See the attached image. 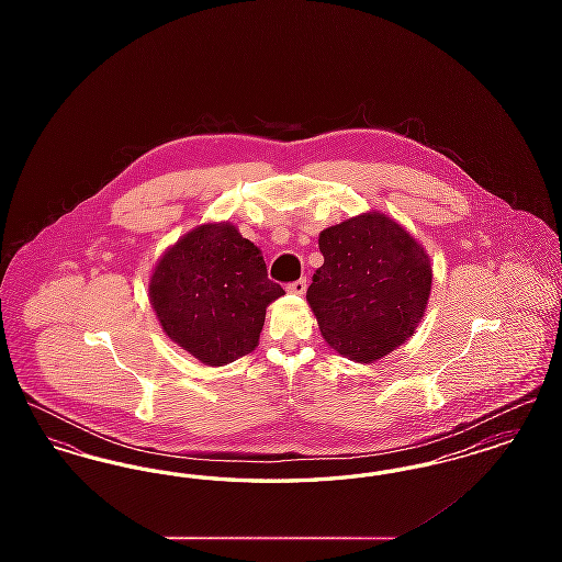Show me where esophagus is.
Masks as SVG:
<instances>
[{
  "label": "esophagus",
  "instance_id": "esophagus-1",
  "mask_svg": "<svg viewBox=\"0 0 562 562\" xmlns=\"http://www.w3.org/2000/svg\"><path fill=\"white\" fill-rule=\"evenodd\" d=\"M307 289V280H296L293 284H289V293L303 294Z\"/></svg>",
  "mask_w": 562,
  "mask_h": 562
}]
</instances>
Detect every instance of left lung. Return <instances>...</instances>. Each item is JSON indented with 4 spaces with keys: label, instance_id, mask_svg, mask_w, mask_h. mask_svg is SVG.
Segmentation results:
<instances>
[{
    "label": "left lung",
    "instance_id": "obj_1",
    "mask_svg": "<svg viewBox=\"0 0 562 562\" xmlns=\"http://www.w3.org/2000/svg\"><path fill=\"white\" fill-rule=\"evenodd\" d=\"M324 263L307 303L324 341L371 364L413 337L431 293L426 248L390 214L369 211L322 229Z\"/></svg>",
    "mask_w": 562,
    "mask_h": 562
}]
</instances>
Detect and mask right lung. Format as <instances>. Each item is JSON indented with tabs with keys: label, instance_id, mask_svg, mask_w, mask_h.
<instances>
[{
	"label": "right lung",
	"instance_id": "obj_1",
	"mask_svg": "<svg viewBox=\"0 0 562 562\" xmlns=\"http://www.w3.org/2000/svg\"><path fill=\"white\" fill-rule=\"evenodd\" d=\"M282 294L261 250L229 221L195 225L164 250L149 276L161 330L206 367H225L257 348L266 310Z\"/></svg>",
	"mask_w": 562,
	"mask_h": 562
}]
</instances>
